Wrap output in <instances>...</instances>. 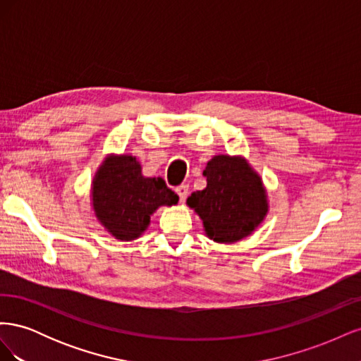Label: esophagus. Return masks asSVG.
I'll list each match as a JSON object with an SVG mask.
<instances>
[{
	"label": "esophagus",
	"instance_id": "esophagus-1",
	"mask_svg": "<svg viewBox=\"0 0 361 361\" xmlns=\"http://www.w3.org/2000/svg\"><path fill=\"white\" fill-rule=\"evenodd\" d=\"M174 191H176V194L179 195L180 200H185V199H187V195H188V185H179V187L174 188Z\"/></svg>",
	"mask_w": 361,
	"mask_h": 361
}]
</instances>
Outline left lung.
I'll use <instances>...</instances> for the list:
<instances>
[{
  "instance_id": "1",
  "label": "left lung",
  "mask_w": 361,
  "mask_h": 361,
  "mask_svg": "<svg viewBox=\"0 0 361 361\" xmlns=\"http://www.w3.org/2000/svg\"><path fill=\"white\" fill-rule=\"evenodd\" d=\"M207 185L187 203L202 218L204 232L216 243L231 244L248 236L268 212L267 194L245 159L218 155L203 170Z\"/></svg>"
}]
</instances>
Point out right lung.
I'll list each match as a JSON object with an SVG mask.
<instances>
[{
	"label": "right lung",
	"mask_w": 361,
	"mask_h": 361,
	"mask_svg": "<svg viewBox=\"0 0 361 361\" xmlns=\"http://www.w3.org/2000/svg\"><path fill=\"white\" fill-rule=\"evenodd\" d=\"M93 209L97 220L120 241L143 233L150 215L162 204H176L179 197L161 178H145L134 157L120 155L104 161L93 179Z\"/></svg>",
	"instance_id": "right-lung-1"
}]
</instances>
